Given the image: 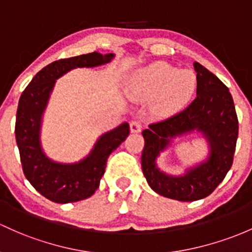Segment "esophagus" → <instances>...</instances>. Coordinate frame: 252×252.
Wrapping results in <instances>:
<instances>
[{"instance_id": "esophagus-1", "label": "esophagus", "mask_w": 252, "mask_h": 252, "mask_svg": "<svg viewBox=\"0 0 252 252\" xmlns=\"http://www.w3.org/2000/svg\"><path fill=\"white\" fill-rule=\"evenodd\" d=\"M129 128H131L132 133H138V132L142 131V123L138 120L131 121V124H129Z\"/></svg>"}]
</instances>
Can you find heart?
<instances>
[{"mask_svg": "<svg viewBox=\"0 0 252 252\" xmlns=\"http://www.w3.org/2000/svg\"><path fill=\"white\" fill-rule=\"evenodd\" d=\"M196 86V74L190 69H178L166 62H154L134 75L128 91L138 98L158 94L156 108L162 114H168L190 101Z\"/></svg>", "mask_w": 252, "mask_h": 252, "instance_id": "1", "label": "heart"}]
</instances>
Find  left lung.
Returning a JSON list of instances; mask_svg holds the SVG:
<instances>
[{"mask_svg":"<svg viewBox=\"0 0 252 252\" xmlns=\"http://www.w3.org/2000/svg\"><path fill=\"white\" fill-rule=\"evenodd\" d=\"M196 98L177 114L151 124L142 132L144 177L154 191L167 198L192 202L209 196L226 177L233 163L238 138V116L228 88L212 72L194 62ZM202 131L211 144L205 162L183 177H170L156 167L155 159L170 139L188 131Z\"/></svg>","mask_w":252,"mask_h":252,"instance_id":"1","label":"left lung"}]
</instances>
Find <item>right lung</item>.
Returning a JSON list of instances; mask_svg holds the SVG:
<instances>
[{"label": "right lung", "mask_w": 252, "mask_h": 252, "mask_svg": "<svg viewBox=\"0 0 252 252\" xmlns=\"http://www.w3.org/2000/svg\"><path fill=\"white\" fill-rule=\"evenodd\" d=\"M113 58V54L94 51L54 61L37 73L21 94L15 121L21 166L30 184L51 202L71 203L93 196L104 174L108 158L129 134L128 124H123L99 138L88 158L73 164L51 161L40 148V120L55 80L73 68L96 67Z\"/></svg>", "instance_id": "1"}]
</instances>
